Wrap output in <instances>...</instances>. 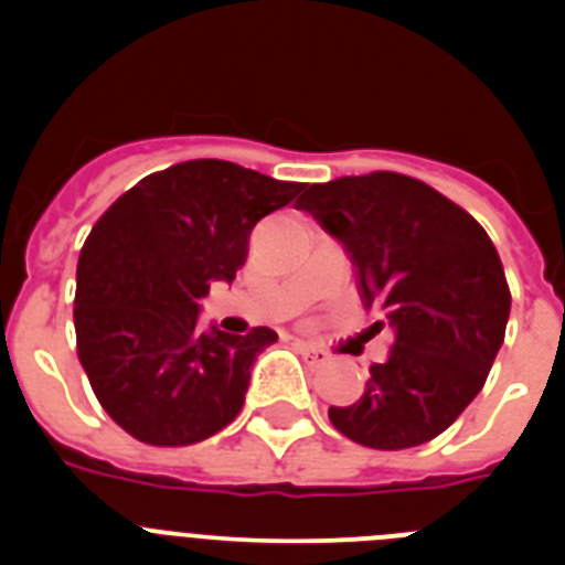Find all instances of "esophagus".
<instances>
[{
  "label": "esophagus",
  "instance_id": "obj_1",
  "mask_svg": "<svg viewBox=\"0 0 565 565\" xmlns=\"http://www.w3.org/2000/svg\"><path fill=\"white\" fill-rule=\"evenodd\" d=\"M297 351L302 353V356H306V362L308 364H328V351H322V348H319V344H313V342H306V339H297Z\"/></svg>",
  "mask_w": 565,
  "mask_h": 565
}]
</instances>
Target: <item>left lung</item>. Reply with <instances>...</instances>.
Segmentation results:
<instances>
[{"instance_id":"8db88e82","label":"left lung","mask_w":565,"mask_h":565,"mask_svg":"<svg viewBox=\"0 0 565 565\" xmlns=\"http://www.w3.org/2000/svg\"><path fill=\"white\" fill-rule=\"evenodd\" d=\"M297 209L342 243L364 308L393 328L362 398L328 418L373 450L430 441L481 393L503 344L512 297L492 239L472 214L396 172L313 183Z\"/></svg>"}]
</instances>
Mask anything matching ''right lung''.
Returning a JSON list of instances; mask_svg holds the SVG:
<instances>
[{
  "mask_svg": "<svg viewBox=\"0 0 565 565\" xmlns=\"http://www.w3.org/2000/svg\"><path fill=\"white\" fill-rule=\"evenodd\" d=\"M302 189L203 158L147 174L93 226L76 271L78 359L129 436L186 447L243 411L254 359L277 333L201 331V299L232 282L252 228Z\"/></svg>",
  "mask_w": 565,
  "mask_h": 565,
  "instance_id": "add662e5",
  "label": "right lung"
}]
</instances>
